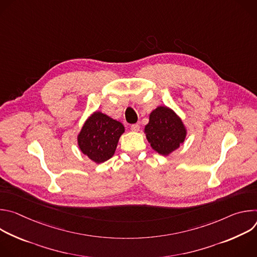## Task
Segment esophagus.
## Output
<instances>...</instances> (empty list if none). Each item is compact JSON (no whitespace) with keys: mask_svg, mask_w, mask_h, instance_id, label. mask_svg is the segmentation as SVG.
<instances>
[{"mask_svg":"<svg viewBox=\"0 0 257 257\" xmlns=\"http://www.w3.org/2000/svg\"><path fill=\"white\" fill-rule=\"evenodd\" d=\"M139 128H140V126H139V124H132L131 125V130L132 131H138L139 130Z\"/></svg>","mask_w":257,"mask_h":257,"instance_id":"esophagus-1","label":"esophagus"}]
</instances>
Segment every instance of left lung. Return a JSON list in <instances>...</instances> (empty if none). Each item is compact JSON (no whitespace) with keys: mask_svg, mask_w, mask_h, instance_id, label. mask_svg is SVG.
I'll return each mask as SVG.
<instances>
[{"mask_svg":"<svg viewBox=\"0 0 257 257\" xmlns=\"http://www.w3.org/2000/svg\"><path fill=\"white\" fill-rule=\"evenodd\" d=\"M144 132L152 148L163 156L177 150L186 136L181 119L167 106H159L152 112Z\"/></svg>","mask_w":257,"mask_h":257,"instance_id":"obj_1","label":"left lung"}]
</instances>
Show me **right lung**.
I'll return each mask as SVG.
<instances>
[{
	"label": "right lung",
	"instance_id": "obj_1",
	"mask_svg": "<svg viewBox=\"0 0 257 257\" xmlns=\"http://www.w3.org/2000/svg\"><path fill=\"white\" fill-rule=\"evenodd\" d=\"M124 131L122 123L96 112L84 123L78 135V145L90 160L97 164L103 163L114 156Z\"/></svg>",
	"mask_w": 257,
	"mask_h": 257
}]
</instances>
